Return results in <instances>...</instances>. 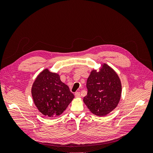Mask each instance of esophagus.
I'll return each mask as SVG.
<instances>
[{"label":"esophagus","mask_w":153,"mask_h":153,"mask_svg":"<svg viewBox=\"0 0 153 153\" xmlns=\"http://www.w3.org/2000/svg\"><path fill=\"white\" fill-rule=\"evenodd\" d=\"M75 96L76 98H80L81 97V94H80V92H76L75 93Z\"/></svg>","instance_id":"34e87169"}]
</instances>
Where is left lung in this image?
I'll list each match as a JSON object with an SVG mask.
<instances>
[{
	"mask_svg": "<svg viewBox=\"0 0 153 153\" xmlns=\"http://www.w3.org/2000/svg\"><path fill=\"white\" fill-rule=\"evenodd\" d=\"M84 102L91 112L104 116L117 106L121 98V83L113 69L104 64L99 72L92 70L86 84Z\"/></svg>",
	"mask_w": 153,
	"mask_h": 153,
	"instance_id": "8db88e82",
	"label": "left lung"
}]
</instances>
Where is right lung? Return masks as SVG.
Listing matches in <instances>:
<instances>
[{"label":"right lung","mask_w":153,"mask_h":153,"mask_svg":"<svg viewBox=\"0 0 153 153\" xmlns=\"http://www.w3.org/2000/svg\"><path fill=\"white\" fill-rule=\"evenodd\" d=\"M31 92L36 107L49 117L61 115L74 98L69 87L61 81L58 74L48 69L37 76Z\"/></svg>","instance_id":"right-lung-1"}]
</instances>
